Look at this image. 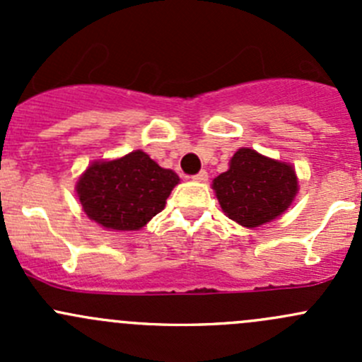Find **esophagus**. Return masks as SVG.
Returning <instances> with one entry per match:
<instances>
[{
    "label": "esophagus",
    "mask_w": 362,
    "mask_h": 362,
    "mask_svg": "<svg viewBox=\"0 0 362 362\" xmlns=\"http://www.w3.org/2000/svg\"><path fill=\"white\" fill-rule=\"evenodd\" d=\"M192 180H194V182H206L208 180V173L204 170H202L199 173L192 175Z\"/></svg>",
    "instance_id": "obj_1"
}]
</instances>
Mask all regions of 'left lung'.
<instances>
[{
	"label": "left lung",
	"instance_id": "1",
	"mask_svg": "<svg viewBox=\"0 0 362 362\" xmlns=\"http://www.w3.org/2000/svg\"><path fill=\"white\" fill-rule=\"evenodd\" d=\"M211 189L231 221L243 228H259L291 206L298 192V177L291 164L240 148Z\"/></svg>",
	"mask_w": 362,
	"mask_h": 362
}]
</instances>
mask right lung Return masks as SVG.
<instances>
[{
    "label": "right lung",
    "instance_id": "right-lung-1",
    "mask_svg": "<svg viewBox=\"0 0 362 362\" xmlns=\"http://www.w3.org/2000/svg\"><path fill=\"white\" fill-rule=\"evenodd\" d=\"M178 182L175 171L134 151L94 160L76 182V194L90 221L112 231H136L163 210Z\"/></svg>",
    "mask_w": 362,
    "mask_h": 362
}]
</instances>
